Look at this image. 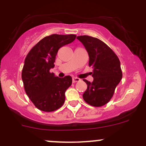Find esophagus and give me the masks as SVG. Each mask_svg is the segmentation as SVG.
I'll list each match as a JSON object with an SVG mask.
<instances>
[{"label":"esophagus","mask_w":146,"mask_h":146,"mask_svg":"<svg viewBox=\"0 0 146 146\" xmlns=\"http://www.w3.org/2000/svg\"><path fill=\"white\" fill-rule=\"evenodd\" d=\"M80 80V79L78 78H73V82H79Z\"/></svg>","instance_id":"34e87169"}]
</instances>
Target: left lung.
Returning a JSON list of instances; mask_svg holds the SVG:
<instances>
[{"instance_id":"8db88e82","label":"left lung","mask_w":146,"mask_h":146,"mask_svg":"<svg viewBox=\"0 0 146 146\" xmlns=\"http://www.w3.org/2000/svg\"><path fill=\"white\" fill-rule=\"evenodd\" d=\"M77 39L88 51L89 66L93 68V81L83 80L88 88L82 98L90 105L102 107L110 102L122 78L120 61L115 53L100 39L87 35L78 36Z\"/></svg>"}]
</instances>
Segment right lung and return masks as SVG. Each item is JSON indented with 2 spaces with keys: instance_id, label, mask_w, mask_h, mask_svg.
Segmentation results:
<instances>
[{
  "instance_id": "1",
  "label": "right lung",
  "mask_w": 146,
  "mask_h": 146,
  "mask_svg": "<svg viewBox=\"0 0 146 146\" xmlns=\"http://www.w3.org/2000/svg\"><path fill=\"white\" fill-rule=\"evenodd\" d=\"M75 35H51L45 36L29 51L25 60L22 79L25 90L35 107L43 111H55L65 102V92L72 78L55 76L54 67L58 49L75 40Z\"/></svg>"
}]
</instances>
